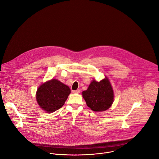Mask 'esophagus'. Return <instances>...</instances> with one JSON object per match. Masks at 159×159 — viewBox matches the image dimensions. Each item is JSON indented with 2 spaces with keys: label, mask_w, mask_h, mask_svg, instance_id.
Masks as SVG:
<instances>
[{
  "label": "esophagus",
  "mask_w": 159,
  "mask_h": 159,
  "mask_svg": "<svg viewBox=\"0 0 159 159\" xmlns=\"http://www.w3.org/2000/svg\"><path fill=\"white\" fill-rule=\"evenodd\" d=\"M73 93H80V89H77V90H75V91H73Z\"/></svg>",
  "instance_id": "1"
}]
</instances>
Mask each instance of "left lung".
Instances as JSON below:
<instances>
[{"label": "left lung", "mask_w": 159, "mask_h": 159, "mask_svg": "<svg viewBox=\"0 0 159 159\" xmlns=\"http://www.w3.org/2000/svg\"><path fill=\"white\" fill-rule=\"evenodd\" d=\"M87 106L94 111H103L113 102L114 94L111 85L106 77L99 82L93 80L88 89L82 93Z\"/></svg>", "instance_id": "left-lung-1"}]
</instances>
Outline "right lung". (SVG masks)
<instances>
[{
  "label": "right lung",
  "instance_id": "right-lung-1",
  "mask_svg": "<svg viewBox=\"0 0 159 159\" xmlns=\"http://www.w3.org/2000/svg\"><path fill=\"white\" fill-rule=\"evenodd\" d=\"M71 91L60 81L53 79L41 84L38 89L36 101L47 113H52L64 105Z\"/></svg>",
  "mask_w": 159,
  "mask_h": 159
}]
</instances>
